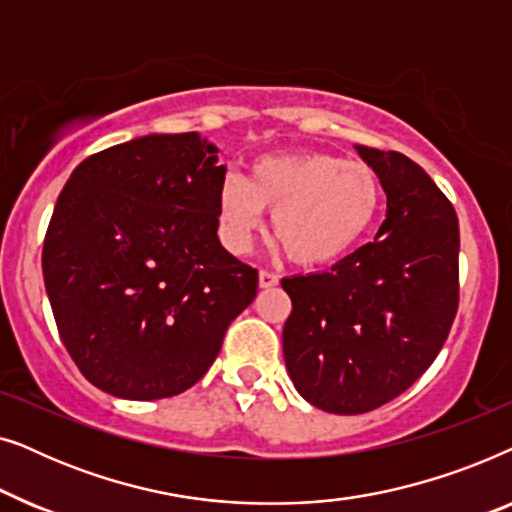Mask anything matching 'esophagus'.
Returning <instances> with one entry per match:
<instances>
[{
	"label": "esophagus",
	"mask_w": 512,
	"mask_h": 512,
	"mask_svg": "<svg viewBox=\"0 0 512 512\" xmlns=\"http://www.w3.org/2000/svg\"><path fill=\"white\" fill-rule=\"evenodd\" d=\"M258 284H261V289H272V286L279 284V277L275 275V272L261 270L258 272Z\"/></svg>",
	"instance_id": "1"
}]
</instances>
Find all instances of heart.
Here are the masks:
<instances>
[{
	"label": "heart",
	"instance_id": "heart-1",
	"mask_svg": "<svg viewBox=\"0 0 512 512\" xmlns=\"http://www.w3.org/2000/svg\"><path fill=\"white\" fill-rule=\"evenodd\" d=\"M382 186L373 167L331 153L263 156L247 179L226 177L219 188V233L233 254H247L272 212V235L298 265L345 256L373 226Z\"/></svg>",
	"mask_w": 512,
	"mask_h": 512
}]
</instances>
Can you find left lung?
I'll use <instances>...</instances> for the list:
<instances>
[{
  "label": "left lung",
  "instance_id": "obj_1",
  "mask_svg": "<svg viewBox=\"0 0 512 512\" xmlns=\"http://www.w3.org/2000/svg\"><path fill=\"white\" fill-rule=\"evenodd\" d=\"M387 193L375 240L331 270L282 279L293 310L284 363L298 394L333 415H361L419 380L459 305V221L408 156L356 144Z\"/></svg>",
  "mask_w": 512,
  "mask_h": 512
}]
</instances>
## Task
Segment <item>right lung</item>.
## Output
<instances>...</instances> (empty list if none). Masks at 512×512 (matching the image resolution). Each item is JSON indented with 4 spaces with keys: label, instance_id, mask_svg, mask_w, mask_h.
Masks as SVG:
<instances>
[{
    "label": "right lung",
    "instance_id": "right-lung-1",
    "mask_svg": "<svg viewBox=\"0 0 512 512\" xmlns=\"http://www.w3.org/2000/svg\"><path fill=\"white\" fill-rule=\"evenodd\" d=\"M198 132L146 135L83 160L55 202L41 268L83 377L128 401L193 387L258 272L216 235L226 165Z\"/></svg>",
    "mask_w": 512,
    "mask_h": 512
}]
</instances>
